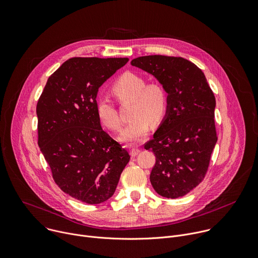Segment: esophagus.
<instances>
[{"label":"esophagus","instance_id":"obj_1","mask_svg":"<svg viewBox=\"0 0 258 258\" xmlns=\"http://www.w3.org/2000/svg\"><path fill=\"white\" fill-rule=\"evenodd\" d=\"M139 152H140V149H138V148H132V149L130 150V154H131L132 158L136 157Z\"/></svg>","mask_w":258,"mask_h":258}]
</instances>
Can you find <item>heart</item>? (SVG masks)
Segmentation results:
<instances>
[{
  "instance_id": "heart-1",
  "label": "heart",
  "mask_w": 258,
  "mask_h": 258,
  "mask_svg": "<svg viewBox=\"0 0 258 258\" xmlns=\"http://www.w3.org/2000/svg\"><path fill=\"white\" fill-rule=\"evenodd\" d=\"M112 93L122 105L130 104L128 116L130 122L122 129L119 140L134 144L142 140L149 131L150 123L157 125L164 119L168 109V94L158 82L146 83L145 79L133 72H125L113 84ZM96 113L101 124L117 131L121 121L117 110L109 97L97 99Z\"/></svg>"
}]
</instances>
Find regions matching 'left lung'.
<instances>
[{
  "mask_svg": "<svg viewBox=\"0 0 258 258\" xmlns=\"http://www.w3.org/2000/svg\"><path fill=\"white\" fill-rule=\"evenodd\" d=\"M131 65L153 75L168 93L167 113L144 145L156 156L150 183L163 197L184 196L203 180L218 141L214 92L204 73L184 58L144 56Z\"/></svg>",
  "mask_w": 258,
  "mask_h": 258,
  "instance_id": "obj_1",
  "label": "left lung"
}]
</instances>
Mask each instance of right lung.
Masks as SVG:
<instances>
[{
	"mask_svg": "<svg viewBox=\"0 0 258 258\" xmlns=\"http://www.w3.org/2000/svg\"><path fill=\"white\" fill-rule=\"evenodd\" d=\"M128 61L69 59L48 77L36 106L38 146L56 184L88 204L113 196L130 160L96 113L98 88Z\"/></svg>",
	"mask_w": 258,
	"mask_h": 258,
	"instance_id": "obj_1",
	"label": "right lung"
}]
</instances>
